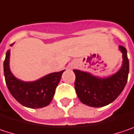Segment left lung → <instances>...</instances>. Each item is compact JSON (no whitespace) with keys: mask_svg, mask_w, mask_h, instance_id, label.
Returning a JSON list of instances; mask_svg holds the SVG:
<instances>
[{"mask_svg":"<svg viewBox=\"0 0 134 134\" xmlns=\"http://www.w3.org/2000/svg\"><path fill=\"white\" fill-rule=\"evenodd\" d=\"M122 53V67L116 74L107 77H98L90 73L74 70L76 76L74 88L80 101L88 106L102 107L113 102L122 92L129 74L127 52L119 46Z\"/></svg>","mask_w":134,"mask_h":134,"instance_id":"left-lung-1","label":"left lung"}]
</instances>
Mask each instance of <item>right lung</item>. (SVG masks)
<instances>
[{"label":"right lung","instance_id":"add662e5","mask_svg":"<svg viewBox=\"0 0 134 134\" xmlns=\"http://www.w3.org/2000/svg\"><path fill=\"white\" fill-rule=\"evenodd\" d=\"M9 60L10 50H8L4 61V73L7 87L14 98L22 105L31 109H40L48 105L53 98L56 88L64 70L51 73L35 81L27 82L16 78L12 74Z\"/></svg>","mask_w":134,"mask_h":134}]
</instances>
